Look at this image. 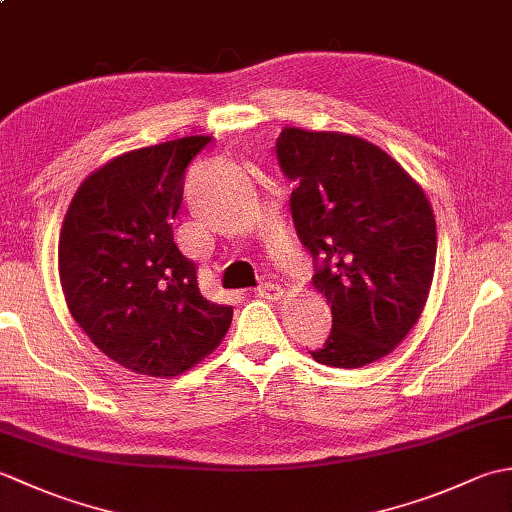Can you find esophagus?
Wrapping results in <instances>:
<instances>
[{"label":"esophagus","mask_w":512,"mask_h":512,"mask_svg":"<svg viewBox=\"0 0 512 512\" xmlns=\"http://www.w3.org/2000/svg\"><path fill=\"white\" fill-rule=\"evenodd\" d=\"M255 295L262 297V299L279 301L281 297H284V288H281L279 284H262V286L255 288Z\"/></svg>","instance_id":"esophagus-1"}]
</instances>
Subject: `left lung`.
I'll return each mask as SVG.
<instances>
[{"label": "left lung", "mask_w": 512, "mask_h": 512, "mask_svg": "<svg viewBox=\"0 0 512 512\" xmlns=\"http://www.w3.org/2000/svg\"><path fill=\"white\" fill-rule=\"evenodd\" d=\"M290 213L314 259L312 284L332 303L317 363L354 369L394 352L418 323L436 268V217L420 184L383 149L341 132L286 127Z\"/></svg>", "instance_id": "left-lung-1"}]
</instances>
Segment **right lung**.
I'll return each mask as SVG.
<instances>
[{"mask_svg": "<svg viewBox=\"0 0 512 512\" xmlns=\"http://www.w3.org/2000/svg\"><path fill=\"white\" fill-rule=\"evenodd\" d=\"M211 136L127 151L83 180L59 237L74 321L127 369L178 376L222 343L233 308L200 295L198 268L173 242L184 171Z\"/></svg>", "mask_w": 512, "mask_h": 512, "instance_id": "obj_1", "label": "right lung"}]
</instances>
